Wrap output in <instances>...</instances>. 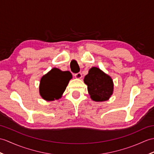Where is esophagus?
I'll return each mask as SVG.
<instances>
[{
    "mask_svg": "<svg viewBox=\"0 0 154 154\" xmlns=\"http://www.w3.org/2000/svg\"><path fill=\"white\" fill-rule=\"evenodd\" d=\"M74 76H75V77L77 78V79H81V78L82 77V74H81V73L79 72V73H77L75 74Z\"/></svg>",
    "mask_w": 154,
    "mask_h": 154,
    "instance_id": "esophagus-1",
    "label": "esophagus"
}]
</instances>
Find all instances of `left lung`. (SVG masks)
Here are the masks:
<instances>
[{
	"label": "left lung",
	"instance_id": "1",
	"mask_svg": "<svg viewBox=\"0 0 154 154\" xmlns=\"http://www.w3.org/2000/svg\"><path fill=\"white\" fill-rule=\"evenodd\" d=\"M85 83L87 85L89 94L92 100L102 102L108 100L113 93V81L98 67H93L85 77Z\"/></svg>",
	"mask_w": 154,
	"mask_h": 154
}]
</instances>
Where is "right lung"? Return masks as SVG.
<instances>
[{
  "label": "right lung",
  "mask_w": 154,
  "mask_h": 154,
  "mask_svg": "<svg viewBox=\"0 0 154 154\" xmlns=\"http://www.w3.org/2000/svg\"><path fill=\"white\" fill-rule=\"evenodd\" d=\"M71 78L72 75L69 71L53 68L41 78L39 87L41 96L48 101L59 99Z\"/></svg>",
  "instance_id": "1"
}]
</instances>
